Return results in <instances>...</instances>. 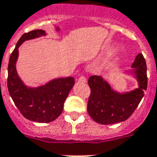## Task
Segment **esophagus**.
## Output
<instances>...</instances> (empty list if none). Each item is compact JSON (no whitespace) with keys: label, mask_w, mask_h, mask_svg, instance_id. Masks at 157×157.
<instances>
[{"label":"esophagus","mask_w":157,"mask_h":157,"mask_svg":"<svg viewBox=\"0 0 157 157\" xmlns=\"http://www.w3.org/2000/svg\"><path fill=\"white\" fill-rule=\"evenodd\" d=\"M78 81L80 82H86V78L85 76H83V75H82V76H81V77L79 78Z\"/></svg>","instance_id":"obj_1"}]
</instances>
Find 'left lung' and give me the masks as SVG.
Returning <instances> with one entry per match:
<instances>
[{"instance_id": "1", "label": "left lung", "mask_w": 157, "mask_h": 157, "mask_svg": "<svg viewBox=\"0 0 157 157\" xmlns=\"http://www.w3.org/2000/svg\"><path fill=\"white\" fill-rule=\"evenodd\" d=\"M132 69L126 73L134 75L138 87L120 93L100 75H91L88 79L90 95L87 111L96 122L110 125L124 121L132 116L144 96L147 88V64L142 54H138L132 63Z\"/></svg>"}]
</instances>
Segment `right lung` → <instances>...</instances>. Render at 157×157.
Segmentation results:
<instances>
[{"mask_svg": "<svg viewBox=\"0 0 157 157\" xmlns=\"http://www.w3.org/2000/svg\"><path fill=\"white\" fill-rule=\"evenodd\" d=\"M43 30H35L21 36L11 53L8 64L7 87L10 97L26 119L40 123L55 121L63 111L64 102L75 84L73 77L53 79L38 87L25 86L17 74L18 48L24 41L46 36Z\"/></svg>", "mask_w": 157, "mask_h": 157, "instance_id": "1", "label": "right lung"}]
</instances>
